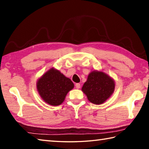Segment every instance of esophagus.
Here are the masks:
<instances>
[{
    "mask_svg": "<svg viewBox=\"0 0 149 149\" xmlns=\"http://www.w3.org/2000/svg\"><path fill=\"white\" fill-rule=\"evenodd\" d=\"M80 87H81V85H80L79 84H75V87H76L77 89H79Z\"/></svg>",
    "mask_w": 149,
    "mask_h": 149,
    "instance_id": "34e87169",
    "label": "esophagus"
}]
</instances>
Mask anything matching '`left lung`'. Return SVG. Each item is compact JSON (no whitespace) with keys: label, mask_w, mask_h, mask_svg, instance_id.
I'll use <instances>...</instances> for the list:
<instances>
[{"label":"left lung","mask_w":149,"mask_h":149,"mask_svg":"<svg viewBox=\"0 0 149 149\" xmlns=\"http://www.w3.org/2000/svg\"><path fill=\"white\" fill-rule=\"evenodd\" d=\"M115 89V82L109 75L101 71H93L83 85L82 91L88 100L95 104H101L110 98Z\"/></svg>","instance_id":"left-lung-1"}]
</instances>
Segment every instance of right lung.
<instances>
[{"label":"right lung","mask_w":149,"mask_h":149,"mask_svg":"<svg viewBox=\"0 0 149 149\" xmlns=\"http://www.w3.org/2000/svg\"><path fill=\"white\" fill-rule=\"evenodd\" d=\"M74 87L71 79L54 68L45 73L37 82V89L41 99L52 106L61 104Z\"/></svg>","instance_id":"1"}]
</instances>
